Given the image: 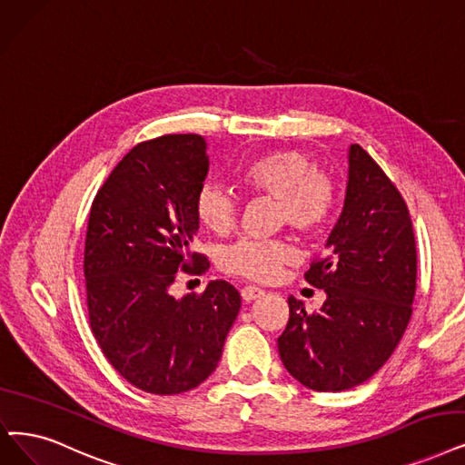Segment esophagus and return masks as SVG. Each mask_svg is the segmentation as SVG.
I'll list each match as a JSON object with an SVG mask.
<instances>
[{"label":"esophagus","instance_id":"esophagus-1","mask_svg":"<svg viewBox=\"0 0 465 465\" xmlns=\"http://www.w3.org/2000/svg\"><path fill=\"white\" fill-rule=\"evenodd\" d=\"M263 293L265 292L257 286H244L242 290H240V295H242L244 302H253V300H257V297H262Z\"/></svg>","mask_w":465,"mask_h":465}]
</instances>
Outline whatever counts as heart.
Here are the masks:
<instances>
[{"label": "heart", "instance_id": "obj_1", "mask_svg": "<svg viewBox=\"0 0 465 465\" xmlns=\"http://www.w3.org/2000/svg\"><path fill=\"white\" fill-rule=\"evenodd\" d=\"M238 183L250 194L276 198V221L300 234L319 232L330 221L338 203V187L307 153L300 148H276L255 156L238 172ZM194 213L203 227L225 234L236 225L238 202L223 184L206 181L194 196ZM295 252L281 238H238L219 253V267L269 282L290 263Z\"/></svg>", "mask_w": 465, "mask_h": 465}]
</instances>
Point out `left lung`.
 <instances>
[{
	"instance_id": "8db88e82",
	"label": "left lung",
	"mask_w": 465,
	"mask_h": 465,
	"mask_svg": "<svg viewBox=\"0 0 465 465\" xmlns=\"http://www.w3.org/2000/svg\"><path fill=\"white\" fill-rule=\"evenodd\" d=\"M326 253L305 281L326 292L321 311L288 297L278 338L288 372L312 391L336 393L372 378L389 361L412 317L416 238L406 202L361 144L349 148L345 206Z\"/></svg>"
}]
</instances>
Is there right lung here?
I'll return each instance as SVG.
<instances>
[{"label": "right lung", "instance_id": "obj_1", "mask_svg": "<svg viewBox=\"0 0 465 465\" xmlns=\"http://www.w3.org/2000/svg\"><path fill=\"white\" fill-rule=\"evenodd\" d=\"M202 135H162L134 146L91 203L84 250L93 336L116 372L153 395L191 391L221 359L240 293L212 281L181 300L179 271L206 272L194 196L208 175Z\"/></svg>", "mask_w": 465, "mask_h": 465}]
</instances>
